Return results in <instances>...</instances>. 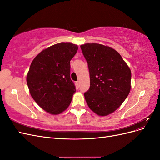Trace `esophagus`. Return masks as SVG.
<instances>
[{"mask_svg": "<svg viewBox=\"0 0 160 160\" xmlns=\"http://www.w3.org/2000/svg\"><path fill=\"white\" fill-rule=\"evenodd\" d=\"M76 85H77V88H79V87H80V81H76Z\"/></svg>", "mask_w": 160, "mask_h": 160, "instance_id": "obj_1", "label": "esophagus"}]
</instances>
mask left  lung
I'll use <instances>...</instances> for the list:
<instances>
[{"instance_id": "1", "label": "left lung", "mask_w": 160, "mask_h": 160, "mask_svg": "<svg viewBox=\"0 0 160 160\" xmlns=\"http://www.w3.org/2000/svg\"><path fill=\"white\" fill-rule=\"evenodd\" d=\"M88 62L90 88L84 93L89 108L100 116L113 113L127 98L132 72L119 53L98 43L81 45Z\"/></svg>"}]
</instances>
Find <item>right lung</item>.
<instances>
[{
  "instance_id": "1",
  "label": "right lung",
  "mask_w": 160,
  "mask_h": 160,
  "mask_svg": "<svg viewBox=\"0 0 160 160\" xmlns=\"http://www.w3.org/2000/svg\"><path fill=\"white\" fill-rule=\"evenodd\" d=\"M77 45L61 42L48 47L32 61L27 83L33 99L47 112L57 115L70 105L76 91L70 77V61Z\"/></svg>"
}]
</instances>
